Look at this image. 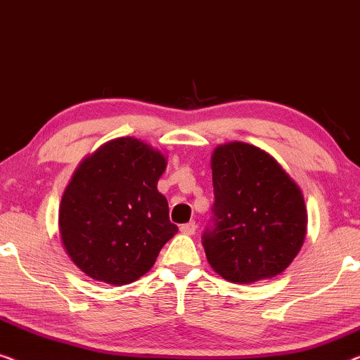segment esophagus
<instances>
[{
  "label": "esophagus",
  "mask_w": 360,
  "mask_h": 360,
  "mask_svg": "<svg viewBox=\"0 0 360 360\" xmlns=\"http://www.w3.org/2000/svg\"><path fill=\"white\" fill-rule=\"evenodd\" d=\"M179 230H181V233H184V235H194L197 230V224L195 221H189V224L181 225Z\"/></svg>",
  "instance_id": "obj_1"
}]
</instances>
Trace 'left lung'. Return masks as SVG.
<instances>
[{"instance_id":"left-lung-1","label":"left lung","mask_w":360,"mask_h":360,"mask_svg":"<svg viewBox=\"0 0 360 360\" xmlns=\"http://www.w3.org/2000/svg\"><path fill=\"white\" fill-rule=\"evenodd\" d=\"M215 202L202 235L217 274L236 283L271 279L285 271L307 235L300 187L264 150L243 141L212 155Z\"/></svg>"}]
</instances>
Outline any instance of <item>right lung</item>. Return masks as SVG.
I'll return each mask as SVG.
<instances>
[{
    "label": "right lung",
    "instance_id": "obj_1",
    "mask_svg": "<svg viewBox=\"0 0 360 360\" xmlns=\"http://www.w3.org/2000/svg\"><path fill=\"white\" fill-rule=\"evenodd\" d=\"M166 158L134 136H120L86 156L63 192L62 243L86 276L125 285L153 267L178 233L158 192Z\"/></svg>",
    "mask_w": 360,
    "mask_h": 360
}]
</instances>
